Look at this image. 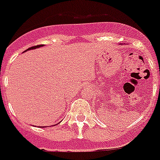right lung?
<instances>
[{
  "label": "right lung",
  "instance_id": "1",
  "mask_svg": "<svg viewBox=\"0 0 160 160\" xmlns=\"http://www.w3.org/2000/svg\"><path fill=\"white\" fill-rule=\"evenodd\" d=\"M43 45H38V46H34V47H32V48H29L28 49H27L26 51H28V50H31V49H35L38 48H40V47H42Z\"/></svg>",
  "mask_w": 160,
  "mask_h": 160
}]
</instances>
